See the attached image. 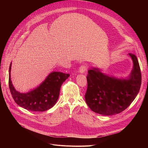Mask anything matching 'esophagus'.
Returning <instances> with one entry per match:
<instances>
[{"mask_svg":"<svg viewBox=\"0 0 148 148\" xmlns=\"http://www.w3.org/2000/svg\"><path fill=\"white\" fill-rule=\"evenodd\" d=\"M88 68V66L87 65H85V64H83V65H82L81 66H79V71L81 73H84L85 71H86L87 69Z\"/></svg>","mask_w":148,"mask_h":148,"instance_id":"esophagus-1","label":"esophagus"}]
</instances>
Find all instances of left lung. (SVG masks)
Listing matches in <instances>:
<instances>
[{"instance_id": "obj_1", "label": "left lung", "mask_w": 148, "mask_h": 148, "mask_svg": "<svg viewBox=\"0 0 148 148\" xmlns=\"http://www.w3.org/2000/svg\"><path fill=\"white\" fill-rule=\"evenodd\" d=\"M133 69L127 79H119L102 73L97 68L88 71L85 101L93 112L105 115L119 114L135 99L141 84V73L136 56L129 53Z\"/></svg>"}]
</instances>
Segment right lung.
<instances>
[{
  "instance_id": "obj_1",
  "label": "right lung",
  "mask_w": 148,
  "mask_h": 148,
  "mask_svg": "<svg viewBox=\"0 0 148 148\" xmlns=\"http://www.w3.org/2000/svg\"><path fill=\"white\" fill-rule=\"evenodd\" d=\"M9 67L8 84L12 96L16 104L30 111H46L56 104L59 98L62 83L69 77L70 74L54 71L48 75L44 82L34 90L28 93H20L13 86Z\"/></svg>"
}]
</instances>
